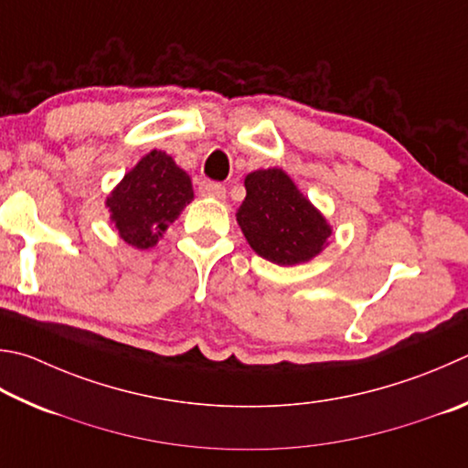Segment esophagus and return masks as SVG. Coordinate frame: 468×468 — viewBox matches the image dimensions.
Instances as JSON below:
<instances>
[{
	"label": "esophagus",
	"mask_w": 468,
	"mask_h": 468,
	"mask_svg": "<svg viewBox=\"0 0 468 468\" xmlns=\"http://www.w3.org/2000/svg\"><path fill=\"white\" fill-rule=\"evenodd\" d=\"M200 197H212L223 200L227 197V188L223 184H215V182H200L198 186Z\"/></svg>",
	"instance_id": "obj_1"
}]
</instances>
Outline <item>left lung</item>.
<instances>
[{
	"mask_svg": "<svg viewBox=\"0 0 468 468\" xmlns=\"http://www.w3.org/2000/svg\"><path fill=\"white\" fill-rule=\"evenodd\" d=\"M245 190L237 223L258 256L278 266H296L319 256L331 227L291 176L280 167L258 169L245 177Z\"/></svg>",
	"mask_w": 468,
	"mask_h": 468,
	"instance_id": "1",
	"label": "left lung"
}]
</instances>
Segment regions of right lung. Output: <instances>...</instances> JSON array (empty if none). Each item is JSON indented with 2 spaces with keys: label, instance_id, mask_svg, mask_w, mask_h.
<instances>
[{
  "label": "right lung",
  "instance_id": "add662e5",
  "mask_svg": "<svg viewBox=\"0 0 468 468\" xmlns=\"http://www.w3.org/2000/svg\"><path fill=\"white\" fill-rule=\"evenodd\" d=\"M192 198L190 176L165 151L153 149L110 192L106 207L121 239L149 250Z\"/></svg>",
  "mask_w": 468,
  "mask_h": 468
}]
</instances>
